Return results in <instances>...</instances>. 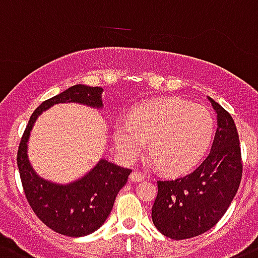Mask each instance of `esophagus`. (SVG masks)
<instances>
[{
	"label": "esophagus",
	"instance_id": "esophagus-1",
	"mask_svg": "<svg viewBox=\"0 0 258 258\" xmlns=\"http://www.w3.org/2000/svg\"><path fill=\"white\" fill-rule=\"evenodd\" d=\"M130 179H131L133 182H140V181L144 179V174H143L142 172H139V170H134V172L130 174Z\"/></svg>",
	"mask_w": 258,
	"mask_h": 258
}]
</instances>
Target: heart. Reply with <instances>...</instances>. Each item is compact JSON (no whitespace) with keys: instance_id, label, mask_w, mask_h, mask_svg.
Returning <instances> with one entry per match:
<instances>
[{"instance_id":"obj_1","label":"heart","mask_w":258,"mask_h":258,"mask_svg":"<svg viewBox=\"0 0 258 258\" xmlns=\"http://www.w3.org/2000/svg\"><path fill=\"white\" fill-rule=\"evenodd\" d=\"M215 123L203 105L182 98H155L140 103L128 120L114 124V142L125 160H133L146 146L162 172L183 174L205 157L213 142Z\"/></svg>"}]
</instances>
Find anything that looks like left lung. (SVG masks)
Wrapping results in <instances>:
<instances>
[{
	"mask_svg": "<svg viewBox=\"0 0 258 258\" xmlns=\"http://www.w3.org/2000/svg\"><path fill=\"white\" fill-rule=\"evenodd\" d=\"M218 130L206 160L185 177L159 181L152 222L166 237L190 239L219 222L235 198L243 176L237 130L232 116L207 97Z\"/></svg>",
	"mask_w": 258,
	"mask_h": 258,
	"instance_id": "1",
	"label": "left lung"
}]
</instances>
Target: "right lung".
<instances>
[{
    "instance_id": "obj_1",
    "label": "right lung",
    "mask_w": 258,
    "mask_h": 258,
    "mask_svg": "<svg viewBox=\"0 0 258 258\" xmlns=\"http://www.w3.org/2000/svg\"><path fill=\"white\" fill-rule=\"evenodd\" d=\"M102 88L75 85L47 99L32 112L19 144L17 164L26 198L39 219L55 232L81 237L102 226L111 213L119 190L131 169L101 159L92 169L72 182L59 183L39 176L29 160V140L36 119L59 103H79L102 110Z\"/></svg>"
}]
</instances>
